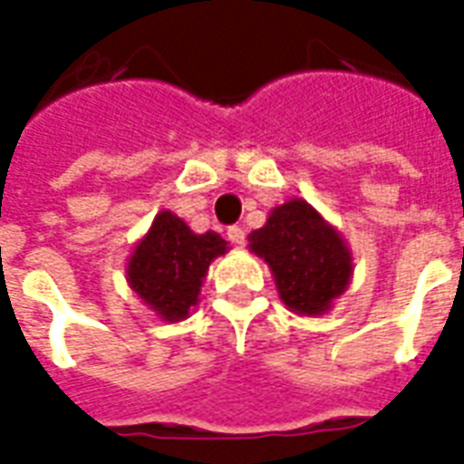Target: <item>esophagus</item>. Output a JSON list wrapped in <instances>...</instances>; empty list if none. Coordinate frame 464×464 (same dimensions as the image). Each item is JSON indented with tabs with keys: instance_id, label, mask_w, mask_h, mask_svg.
<instances>
[{
	"instance_id": "obj_1",
	"label": "esophagus",
	"mask_w": 464,
	"mask_h": 464,
	"mask_svg": "<svg viewBox=\"0 0 464 464\" xmlns=\"http://www.w3.org/2000/svg\"><path fill=\"white\" fill-rule=\"evenodd\" d=\"M228 241L236 243V246H243V243H246V231H243L241 226H231V228H228Z\"/></svg>"
}]
</instances>
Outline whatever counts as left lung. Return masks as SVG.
Instances as JSON below:
<instances>
[{
	"mask_svg": "<svg viewBox=\"0 0 464 464\" xmlns=\"http://www.w3.org/2000/svg\"><path fill=\"white\" fill-rule=\"evenodd\" d=\"M251 251L271 266L281 301L303 315L331 308L350 281V253L335 228L301 198L278 206L251 233Z\"/></svg>",
	"mask_w": 464,
	"mask_h": 464,
	"instance_id": "8db88e82",
	"label": "left lung"
}]
</instances>
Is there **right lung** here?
Returning <instances> with one entry per match:
<instances>
[{
    "mask_svg": "<svg viewBox=\"0 0 464 464\" xmlns=\"http://www.w3.org/2000/svg\"><path fill=\"white\" fill-rule=\"evenodd\" d=\"M221 253H226L221 236H196L179 216L161 211L149 236L133 248L126 273L139 298L163 321H181L198 301L206 271Z\"/></svg>",
    "mask_w": 464,
    "mask_h": 464,
    "instance_id": "obj_1",
    "label": "right lung"
}]
</instances>
